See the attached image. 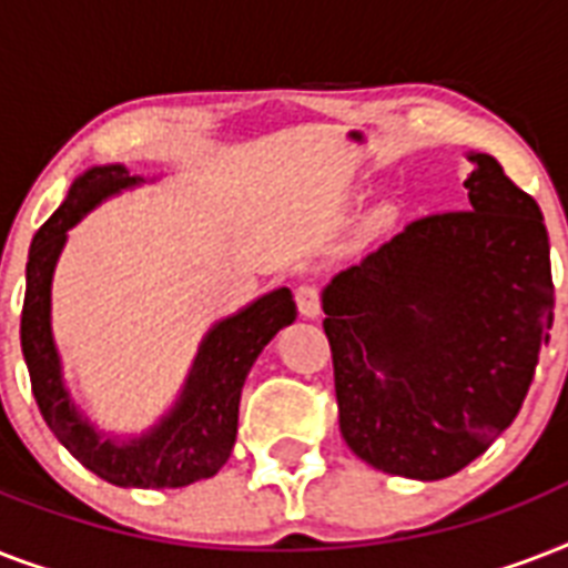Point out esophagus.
Segmentation results:
<instances>
[{
    "label": "esophagus",
    "instance_id": "1",
    "mask_svg": "<svg viewBox=\"0 0 568 568\" xmlns=\"http://www.w3.org/2000/svg\"><path fill=\"white\" fill-rule=\"evenodd\" d=\"M294 301H297V310H301L303 318H318L321 315V292L315 285H301Z\"/></svg>",
    "mask_w": 568,
    "mask_h": 568
}]
</instances>
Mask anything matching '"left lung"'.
<instances>
[{"label": "left lung", "mask_w": 568, "mask_h": 568, "mask_svg": "<svg viewBox=\"0 0 568 568\" xmlns=\"http://www.w3.org/2000/svg\"><path fill=\"white\" fill-rule=\"evenodd\" d=\"M468 212L427 214L333 276L324 333L347 448L386 475L442 480L519 415L555 321L537 200L468 153Z\"/></svg>", "instance_id": "8db88e82"}]
</instances>
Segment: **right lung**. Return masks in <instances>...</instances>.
Instances as JSON below:
<instances>
[{
	"instance_id": "obj_1",
	"label": "right lung",
	"mask_w": 568,
	"mask_h": 568,
	"mask_svg": "<svg viewBox=\"0 0 568 568\" xmlns=\"http://www.w3.org/2000/svg\"><path fill=\"white\" fill-rule=\"evenodd\" d=\"M141 176L123 164L84 171L70 185L67 200L38 230L26 265L22 301V356L29 365L31 392L43 422L58 442L93 475L114 486L180 489L217 475L230 459L239 433V400L250 368L271 338L297 318L288 288L262 294L230 318L217 321L200 342L180 400L162 422L132 439L105 436L73 404L61 377V356L52 338V274L67 241V230L102 200L141 185Z\"/></svg>"
}]
</instances>
